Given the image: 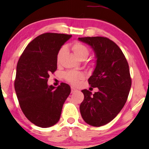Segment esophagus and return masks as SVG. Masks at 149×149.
<instances>
[{
	"label": "esophagus",
	"instance_id": "34e87169",
	"mask_svg": "<svg viewBox=\"0 0 149 149\" xmlns=\"http://www.w3.org/2000/svg\"><path fill=\"white\" fill-rule=\"evenodd\" d=\"M77 91H78V90H77V89H75L74 87H71V93H75V92H77Z\"/></svg>",
	"mask_w": 149,
	"mask_h": 149
}]
</instances>
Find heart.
Listing matches in <instances>:
<instances>
[{"label":"heart","instance_id":"1","mask_svg":"<svg viewBox=\"0 0 149 149\" xmlns=\"http://www.w3.org/2000/svg\"><path fill=\"white\" fill-rule=\"evenodd\" d=\"M74 56L79 59V60H86L89 54V51L88 48L85 45L79 42H75L71 47ZM66 52L65 47H62L59 50L57 54V62H59L64 56ZM64 77L68 82L72 83L73 85H76L83 78V74L81 72H75V71H68L64 74Z\"/></svg>","mask_w":149,"mask_h":149}]
</instances>
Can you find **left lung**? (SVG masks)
Segmentation results:
<instances>
[{
    "mask_svg": "<svg viewBox=\"0 0 149 149\" xmlns=\"http://www.w3.org/2000/svg\"><path fill=\"white\" fill-rule=\"evenodd\" d=\"M78 39L94 52L95 67L88 81L91 87L98 89L93 94L87 89L81 91L84 100L80 105L81 115L87 124L100 127L115 118L127 101L132 85L129 65L121 49L109 38Z\"/></svg>",
    "mask_w": 149,
    "mask_h": 149,
    "instance_id": "1",
    "label": "left lung"
}]
</instances>
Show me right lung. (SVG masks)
I'll use <instances>...</instances> for the list:
<instances>
[{
	"instance_id": "obj_1",
	"label": "right lung",
	"mask_w": 149,
	"mask_h": 149,
	"mask_svg": "<svg viewBox=\"0 0 149 149\" xmlns=\"http://www.w3.org/2000/svg\"><path fill=\"white\" fill-rule=\"evenodd\" d=\"M72 35L45 33L28 45L17 62L15 90L26 118L40 127H49L60 120L70 87L62 83L48 85L49 74L57 69V54Z\"/></svg>"
}]
</instances>
